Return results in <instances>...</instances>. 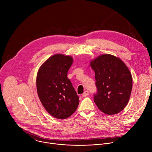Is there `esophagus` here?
I'll return each mask as SVG.
<instances>
[{
  "instance_id": "esophagus-1",
  "label": "esophagus",
  "mask_w": 152,
  "mask_h": 152,
  "mask_svg": "<svg viewBox=\"0 0 152 152\" xmlns=\"http://www.w3.org/2000/svg\"><path fill=\"white\" fill-rule=\"evenodd\" d=\"M88 94H89V92H88V91H85L82 94V96H83V97H86V96H87Z\"/></svg>"
}]
</instances>
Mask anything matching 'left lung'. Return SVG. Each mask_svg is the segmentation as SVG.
<instances>
[{"instance_id":"obj_1","label":"left lung","mask_w":152,"mask_h":152,"mask_svg":"<svg viewBox=\"0 0 152 152\" xmlns=\"http://www.w3.org/2000/svg\"><path fill=\"white\" fill-rule=\"evenodd\" d=\"M94 71L97 93L94 101L99 109L107 115L121 112L127 105L132 89V77L120 58L101 55L90 62Z\"/></svg>"}]
</instances>
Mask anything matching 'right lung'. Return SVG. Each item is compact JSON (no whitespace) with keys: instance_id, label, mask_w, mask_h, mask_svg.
I'll list each match as a JSON object with an SVG mask.
<instances>
[{"instance_id":"right-lung-1","label":"right lung","mask_w":152,"mask_h":152,"mask_svg":"<svg viewBox=\"0 0 152 152\" xmlns=\"http://www.w3.org/2000/svg\"><path fill=\"white\" fill-rule=\"evenodd\" d=\"M73 58L56 54L48 59L38 70L37 89L45 110L53 117L66 119L76 110L79 100L67 73Z\"/></svg>"}]
</instances>
